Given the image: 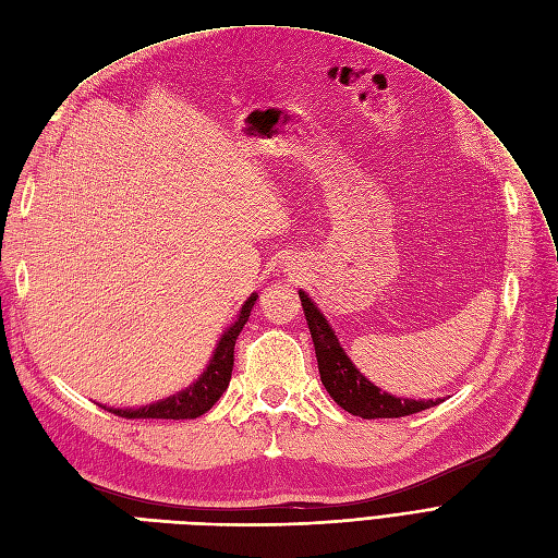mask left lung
Returning <instances> with one entry per match:
<instances>
[{"label":"left lung","instance_id":"1","mask_svg":"<svg viewBox=\"0 0 558 558\" xmlns=\"http://www.w3.org/2000/svg\"><path fill=\"white\" fill-rule=\"evenodd\" d=\"M300 302L306 316V325L314 339L318 372L325 390L339 403L343 411H349L364 420L376 417H403L413 415L425 409H432L438 403V399L415 401V399H399L388 392L376 388L374 383L364 378L355 364L349 360L339 345V339L335 337L328 320L316 310V304L304 291H300Z\"/></svg>","mask_w":558,"mask_h":558}]
</instances>
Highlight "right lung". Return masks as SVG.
I'll list each match as a JSON object with an SVG mask.
<instances>
[{
  "instance_id": "obj_1",
  "label": "right lung",
  "mask_w": 558,
  "mask_h": 558,
  "mask_svg": "<svg viewBox=\"0 0 558 558\" xmlns=\"http://www.w3.org/2000/svg\"><path fill=\"white\" fill-rule=\"evenodd\" d=\"M256 298L258 295H252L242 304V312H240L238 320L223 332L221 341L217 343L215 357L209 360L207 369L203 372V376L194 383V386L178 392V395H172L163 401L149 403V407H143V409H106V407L104 409L114 415H120V417H126V420H186V417L194 420V417L207 413L219 401L223 390L228 388L230 374H233V364H235V357H233L235 341L246 325L248 316H252V306L256 304Z\"/></svg>"
}]
</instances>
